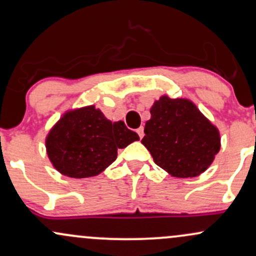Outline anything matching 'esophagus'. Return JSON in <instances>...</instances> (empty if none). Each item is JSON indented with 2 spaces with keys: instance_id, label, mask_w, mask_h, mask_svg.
<instances>
[{
  "instance_id": "1",
  "label": "esophagus",
  "mask_w": 256,
  "mask_h": 256,
  "mask_svg": "<svg viewBox=\"0 0 256 256\" xmlns=\"http://www.w3.org/2000/svg\"><path fill=\"white\" fill-rule=\"evenodd\" d=\"M136 132L138 134V136H140V138H143V126H140V128H138L137 130H136Z\"/></svg>"
}]
</instances>
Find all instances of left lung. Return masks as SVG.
I'll use <instances>...</instances> for the list:
<instances>
[{
  "instance_id": "1",
  "label": "left lung",
  "mask_w": 256,
  "mask_h": 256,
  "mask_svg": "<svg viewBox=\"0 0 256 256\" xmlns=\"http://www.w3.org/2000/svg\"><path fill=\"white\" fill-rule=\"evenodd\" d=\"M142 143L154 162L178 178L196 177L213 162L220 136L192 102L162 96L150 110Z\"/></svg>"
}]
</instances>
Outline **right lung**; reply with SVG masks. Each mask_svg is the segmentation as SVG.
<instances>
[{
    "label": "right lung",
    "mask_w": 256,
    "mask_h": 256,
    "mask_svg": "<svg viewBox=\"0 0 256 256\" xmlns=\"http://www.w3.org/2000/svg\"><path fill=\"white\" fill-rule=\"evenodd\" d=\"M138 140L124 122H112L90 106L64 114L49 132L46 146L58 172L71 178H88L114 162L118 149Z\"/></svg>",
    "instance_id": "right-lung-1"
}]
</instances>
